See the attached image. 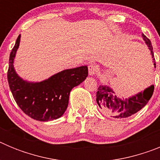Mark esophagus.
<instances>
[{
    "label": "esophagus",
    "mask_w": 160,
    "mask_h": 160,
    "mask_svg": "<svg viewBox=\"0 0 160 160\" xmlns=\"http://www.w3.org/2000/svg\"><path fill=\"white\" fill-rule=\"evenodd\" d=\"M88 70L89 74H90V76L94 75V73H96V71H97V66H96V65L94 64V63H91V64H90L88 66Z\"/></svg>",
    "instance_id": "obj_1"
}]
</instances>
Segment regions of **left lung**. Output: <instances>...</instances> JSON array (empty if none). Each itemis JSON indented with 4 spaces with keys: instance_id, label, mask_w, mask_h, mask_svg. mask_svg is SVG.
Listing matches in <instances>:
<instances>
[{
    "instance_id": "obj_1",
    "label": "left lung",
    "mask_w": 160,
    "mask_h": 160,
    "mask_svg": "<svg viewBox=\"0 0 160 160\" xmlns=\"http://www.w3.org/2000/svg\"><path fill=\"white\" fill-rule=\"evenodd\" d=\"M142 37L151 51L155 66L154 67L155 68L156 66L152 42L143 33L142 34ZM154 88V85H152L143 91H141L132 97L123 99L117 97L111 87L105 85H100L96 94V101L98 105L99 106L104 113H107L111 115V117L113 116L115 118H125L137 113L147 105V103L153 94Z\"/></svg>"
}]
</instances>
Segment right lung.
<instances>
[{"label": "right lung", "instance_id": "add662e5", "mask_svg": "<svg viewBox=\"0 0 160 160\" xmlns=\"http://www.w3.org/2000/svg\"><path fill=\"white\" fill-rule=\"evenodd\" d=\"M20 40L21 35L10 53L7 73L14 100L22 111L33 119L42 122L57 119L67 109L72 89L88 76V68L82 66L62 70L40 82L25 81L18 76L13 66Z\"/></svg>", "mask_w": 160, "mask_h": 160}]
</instances>
